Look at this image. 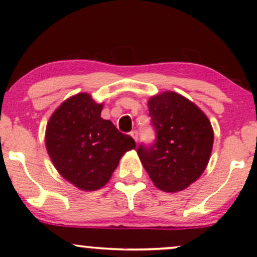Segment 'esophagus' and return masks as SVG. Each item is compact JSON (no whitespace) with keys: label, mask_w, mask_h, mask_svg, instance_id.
Wrapping results in <instances>:
<instances>
[{"label":"esophagus","mask_w":257,"mask_h":257,"mask_svg":"<svg viewBox=\"0 0 257 257\" xmlns=\"http://www.w3.org/2000/svg\"><path fill=\"white\" fill-rule=\"evenodd\" d=\"M131 135H132V138L134 139V140L138 143V140H139V134H138V132H137V131H133V132L131 133Z\"/></svg>","instance_id":"obj_1"}]
</instances>
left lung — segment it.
I'll use <instances>...</instances> for the list:
<instances>
[{
	"mask_svg": "<svg viewBox=\"0 0 257 257\" xmlns=\"http://www.w3.org/2000/svg\"><path fill=\"white\" fill-rule=\"evenodd\" d=\"M156 143L141 146L138 156L164 192L184 191L199 179L210 159L214 131L206 114L181 94L168 90L147 101Z\"/></svg>",
	"mask_w": 257,
	"mask_h": 257,
	"instance_id": "obj_1",
	"label": "left lung"
}]
</instances>
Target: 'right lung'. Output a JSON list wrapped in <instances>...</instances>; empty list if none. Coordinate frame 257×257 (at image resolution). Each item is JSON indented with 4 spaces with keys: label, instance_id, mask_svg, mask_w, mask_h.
Instances as JSON below:
<instances>
[{
    "label": "right lung",
    "instance_id": "add662e5",
    "mask_svg": "<svg viewBox=\"0 0 257 257\" xmlns=\"http://www.w3.org/2000/svg\"><path fill=\"white\" fill-rule=\"evenodd\" d=\"M102 102L88 93L70 96L53 112L46 126V149L65 180L82 191H96L108 182L135 141L101 118Z\"/></svg>",
    "mask_w": 257,
    "mask_h": 257
}]
</instances>
